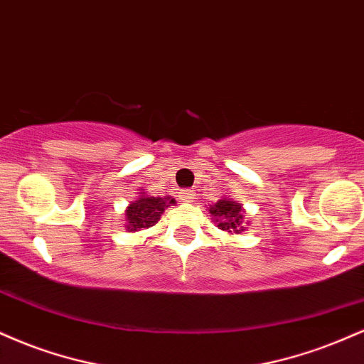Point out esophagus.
Here are the masks:
<instances>
[{
	"label": "esophagus",
	"instance_id": "1",
	"mask_svg": "<svg viewBox=\"0 0 364 364\" xmlns=\"http://www.w3.org/2000/svg\"><path fill=\"white\" fill-rule=\"evenodd\" d=\"M195 196H196V191L193 190V188H190V190H183L181 193H179V200H181V202L190 203V202H193Z\"/></svg>",
	"mask_w": 364,
	"mask_h": 364
}]
</instances>
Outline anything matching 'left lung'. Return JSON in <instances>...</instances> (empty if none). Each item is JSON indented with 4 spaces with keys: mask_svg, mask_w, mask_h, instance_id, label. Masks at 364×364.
Wrapping results in <instances>:
<instances>
[{
    "mask_svg": "<svg viewBox=\"0 0 364 364\" xmlns=\"http://www.w3.org/2000/svg\"><path fill=\"white\" fill-rule=\"evenodd\" d=\"M210 212L212 223L217 224V228L229 235H241L246 231L245 228V208L236 200L223 196L215 203H210L207 207Z\"/></svg>",
    "mask_w": 364,
    "mask_h": 364,
    "instance_id": "obj_1",
    "label": "left lung"
}]
</instances>
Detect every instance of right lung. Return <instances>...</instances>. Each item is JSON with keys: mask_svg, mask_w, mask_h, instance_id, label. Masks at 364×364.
<instances>
[{"mask_svg": "<svg viewBox=\"0 0 364 364\" xmlns=\"http://www.w3.org/2000/svg\"><path fill=\"white\" fill-rule=\"evenodd\" d=\"M171 205H176V200L173 196H150L141 190L139 191V196L133 202H129L127 210H124V219H127L124 228L128 232L152 228L159 223L166 208Z\"/></svg>", "mask_w": 364, "mask_h": 364, "instance_id": "obj_1", "label": "right lung"}]
</instances>
